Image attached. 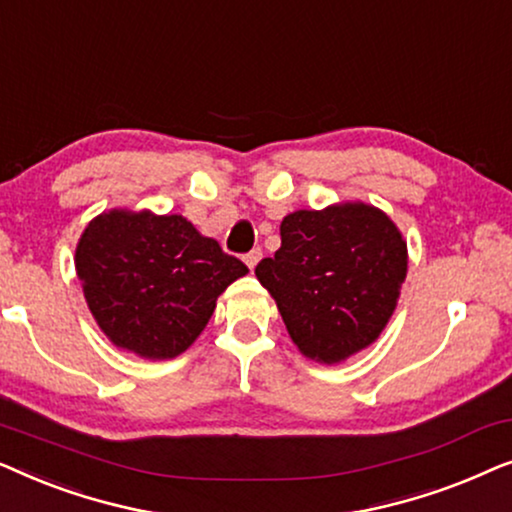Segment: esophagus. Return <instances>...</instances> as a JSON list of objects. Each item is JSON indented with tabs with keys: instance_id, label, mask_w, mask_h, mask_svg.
<instances>
[{
	"instance_id": "esophagus-1",
	"label": "esophagus",
	"mask_w": 512,
	"mask_h": 512,
	"mask_svg": "<svg viewBox=\"0 0 512 512\" xmlns=\"http://www.w3.org/2000/svg\"><path fill=\"white\" fill-rule=\"evenodd\" d=\"M261 258H263V251L256 247V249H251L247 256H244V263H247V268H249V270H254L256 265H258V261H261Z\"/></svg>"
}]
</instances>
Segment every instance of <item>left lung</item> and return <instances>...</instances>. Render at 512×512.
<instances>
[{
    "instance_id": "8db88e82",
    "label": "left lung",
    "mask_w": 512,
    "mask_h": 512,
    "mask_svg": "<svg viewBox=\"0 0 512 512\" xmlns=\"http://www.w3.org/2000/svg\"><path fill=\"white\" fill-rule=\"evenodd\" d=\"M282 247L256 277L307 359L347 361L373 345L394 314L408 275V244L382 209L338 202L286 214Z\"/></svg>"
}]
</instances>
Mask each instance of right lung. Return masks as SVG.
Here are the masks:
<instances>
[{"mask_svg":"<svg viewBox=\"0 0 512 512\" xmlns=\"http://www.w3.org/2000/svg\"><path fill=\"white\" fill-rule=\"evenodd\" d=\"M74 265L102 333L151 361L184 354L212 319L216 298L249 272L181 214L151 209L95 216Z\"/></svg>","mask_w":512,"mask_h":512,"instance_id":"add662e5","label":"right lung"}]
</instances>
